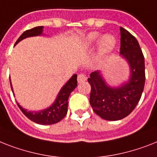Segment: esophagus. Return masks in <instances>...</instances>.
<instances>
[{
  "instance_id": "1",
  "label": "esophagus",
  "mask_w": 157,
  "mask_h": 157,
  "mask_svg": "<svg viewBox=\"0 0 157 157\" xmlns=\"http://www.w3.org/2000/svg\"><path fill=\"white\" fill-rule=\"evenodd\" d=\"M86 81V76L84 74H79L77 76V81L78 83H83Z\"/></svg>"
}]
</instances>
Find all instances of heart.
<instances>
[{"mask_svg":"<svg viewBox=\"0 0 157 157\" xmlns=\"http://www.w3.org/2000/svg\"><path fill=\"white\" fill-rule=\"evenodd\" d=\"M100 38V34L98 32H92L90 33L87 36V41L88 44H91L93 43H95L98 41ZM116 44V39L113 35L111 34H107L103 37L101 40L100 44V51L101 56H105L110 52L112 50L114 49V46Z\"/></svg>","mask_w":157,"mask_h":157,"instance_id":"heart-1","label":"heart"}]
</instances>
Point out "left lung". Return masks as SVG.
I'll use <instances>...</instances> for the list:
<instances>
[{
	"instance_id": "8db88e82",
	"label": "left lung",
	"mask_w": 157,
	"mask_h": 157,
	"mask_svg": "<svg viewBox=\"0 0 157 157\" xmlns=\"http://www.w3.org/2000/svg\"><path fill=\"white\" fill-rule=\"evenodd\" d=\"M120 54L131 70L128 82L111 88L99 71L93 72L88 81L91 85L90 102L94 111L105 120L116 121L129 115L140 100L145 84L144 57L137 39L120 27Z\"/></svg>"
}]
</instances>
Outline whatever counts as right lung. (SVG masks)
<instances>
[{"label": "right lung", "mask_w": 157, "mask_h": 157, "mask_svg": "<svg viewBox=\"0 0 157 157\" xmlns=\"http://www.w3.org/2000/svg\"><path fill=\"white\" fill-rule=\"evenodd\" d=\"M43 26H37V27L32 28L30 30H25V32L22 33L21 36L19 37L18 39L15 43V45L22 39L27 38V37L37 36L40 35L43 33ZM10 86L13 91V87L11 85V81L10 78ZM77 86V75L74 74L69 79V81L63 85L61 89L55 102L52 104L50 107L41 110V111H34L30 112L27 111L26 109H23L18 103H17L18 107L21 110V112L27 117L29 119L42 125H51L54 123H59L61 121L67 114V100L69 98L70 94L75 90V88Z\"/></svg>", "instance_id": "1"}]
</instances>
